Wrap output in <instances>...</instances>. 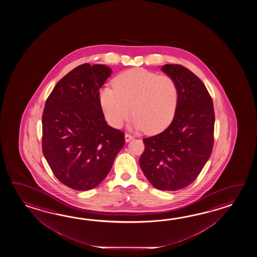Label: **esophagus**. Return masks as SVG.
<instances>
[{
  "label": "esophagus",
  "mask_w": 257,
  "mask_h": 257,
  "mask_svg": "<svg viewBox=\"0 0 257 257\" xmlns=\"http://www.w3.org/2000/svg\"><path fill=\"white\" fill-rule=\"evenodd\" d=\"M133 139H134L133 136H131L130 134H125V142H131V140H133Z\"/></svg>",
  "instance_id": "1"
}]
</instances>
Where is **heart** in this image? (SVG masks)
<instances>
[{
	"mask_svg": "<svg viewBox=\"0 0 257 257\" xmlns=\"http://www.w3.org/2000/svg\"><path fill=\"white\" fill-rule=\"evenodd\" d=\"M113 86H104L99 100L110 125L120 127L132 113L131 126L153 134L164 130L175 115L178 90L175 81L141 68L115 77Z\"/></svg>",
	"mask_w": 257,
	"mask_h": 257,
	"instance_id": "heart-1",
	"label": "heart"
}]
</instances>
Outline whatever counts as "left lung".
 <instances>
[{
    "instance_id": "1",
    "label": "left lung",
    "mask_w": 257,
    "mask_h": 257,
    "mask_svg": "<svg viewBox=\"0 0 257 257\" xmlns=\"http://www.w3.org/2000/svg\"><path fill=\"white\" fill-rule=\"evenodd\" d=\"M162 71L177 86V106L165 131L143 140L140 166L155 188L176 191L195 181L211 154L213 102L201 80L188 69L165 64Z\"/></svg>"
}]
</instances>
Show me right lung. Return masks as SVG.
Segmentation results:
<instances>
[{
    "label": "right lung",
    "instance_id": "1",
    "mask_svg": "<svg viewBox=\"0 0 257 257\" xmlns=\"http://www.w3.org/2000/svg\"><path fill=\"white\" fill-rule=\"evenodd\" d=\"M104 64L78 66L58 82L45 104L42 151L55 176L78 191L98 186L125 144L108 126L99 90L111 75Z\"/></svg>",
    "mask_w": 257,
    "mask_h": 257
}]
</instances>
